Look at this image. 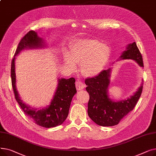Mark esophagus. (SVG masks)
<instances>
[{
	"label": "esophagus",
	"mask_w": 156,
	"mask_h": 156,
	"mask_svg": "<svg viewBox=\"0 0 156 156\" xmlns=\"http://www.w3.org/2000/svg\"><path fill=\"white\" fill-rule=\"evenodd\" d=\"M85 85L83 83V81L80 80H78L76 82V88L78 90H82L85 88Z\"/></svg>",
	"instance_id": "34e87169"
}]
</instances>
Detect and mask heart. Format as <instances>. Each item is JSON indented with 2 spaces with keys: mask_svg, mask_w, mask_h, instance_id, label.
Listing matches in <instances>:
<instances>
[{
  "mask_svg": "<svg viewBox=\"0 0 156 156\" xmlns=\"http://www.w3.org/2000/svg\"><path fill=\"white\" fill-rule=\"evenodd\" d=\"M109 55V48L95 40H80L71 49V57L66 55L65 63L71 69L76 63L81 64V72L87 76L99 75L104 69Z\"/></svg>",
  "mask_w": 156,
  "mask_h": 156,
  "instance_id": "heart-1",
  "label": "heart"
}]
</instances>
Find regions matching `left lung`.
<instances>
[{"label": "left lung", "instance_id": "obj_1", "mask_svg": "<svg viewBox=\"0 0 156 156\" xmlns=\"http://www.w3.org/2000/svg\"><path fill=\"white\" fill-rule=\"evenodd\" d=\"M120 59H133L144 67L142 54L135 42L127 45L126 50L122 53ZM111 69L103 70L99 75L85 80L86 90L89 94L88 114L96 124L102 126L118 125L121 119L132 111L140 97L144 83L137 91L129 98L120 101H113L108 95L110 83Z\"/></svg>", "mask_w": 156, "mask_h": 156}]
</instances>
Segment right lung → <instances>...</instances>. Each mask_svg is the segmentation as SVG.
<instances>
[{"instance_id":"right-lung-1","label":"right lung","mask_w":156,"mask_h":156,"mask_svg":"<svg viewBox=\"0 0 156 156\" xmlns=\"http://www.w3.org/2000/svg\"><path fill=\"white\" fill-rule=\"evenodd\" d=\"M45 47L42 38L38 37L37 32L30 31L24 35L18 44L11 62V81L15 99L21 108L35 123L38 126L50 128L61 125L68 116L69 109L73 96L76 93L75 79L61 78L51 104L42 109L32 108L24 104L20 99L16 87L15 56L24 48H38Z\"/></svg>"}]
</instances>
